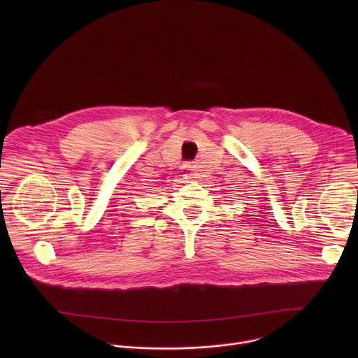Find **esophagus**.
Here are the masks:
<instances>
[{
  "instance_id": "34e87169",
  "label": "esophagus",
  "mask_w": 358,
  "mask_h": 358,
  "mask_svg": "<svg viewBox=\"0 0 358 358\" xmlns=\"http://www.w3.org/2000/svg\"><path fill=\"white\" fill-rule=\"evenodd\" d=\"M181 170H182V173H184V174H182V177H185V178H187V177H189V176H191V174H189V166H188V164L182 166V169H181Z\"/></svg>"
}]
</instances>
